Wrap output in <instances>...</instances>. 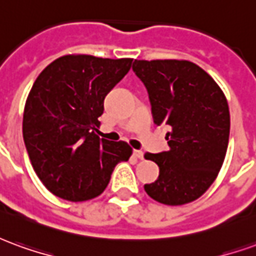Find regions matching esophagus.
<instances>
[{"mask_svg":"<svg viewBox=\"0 0 256 256\" xmlns=\"http://www.w3.org/2000/svg\"><path fill=\"white\" fill-rule=\"evenodd\" d=\"M133 155L136 156L137 159H140V160H142V159H144V152H142V150H133Z\"/></svg>","mask_w":256,"mask_h":256,"instance_id":"obj_1","label":"esophagus"}]
</instances>
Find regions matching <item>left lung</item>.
Returning a JSON list of instances; mask_svg holds the SVG:
<instances>
[{"instance_id":"obj_1","label":"left lung","mask_w":256,"mask_h":256,"mask_svg":"<svg viewBox=\"0 0 256 256\" xmlns=\"http://www.w3.org/2000/svg\"><path fill=\"white\" fill-rule=\"evenodd\" d=\"M133 71L146 88L154 123L170 128V150L144 155L159 166L145 192L167 206L190 203L211 186L225 160L230 132L225 94L186 60H134Z\"/></svg>"}]
</instances>
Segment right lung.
Returning a JSON list of instances; mask_svg holds the SVG:
<instances>
[{
    "mask_svg": "<svg viewBox=\"0 0 256 256\" xmlns=\"http://www.w3.org/2000/svg\"><path fill=\"white\" fill-rule=\"evenodd\" d=\"M132 62L68 54L36 79L26 101L23 138L34 172L54 196L70 202L97 198L118 163L128 160L126 142L100 138L94 130L106 96Z\"/></svg>",
    "mask_w": 256,
    "mask_h": 256,
    "instance_id": "1",
    "label": "right lung"
}]
</instances>
